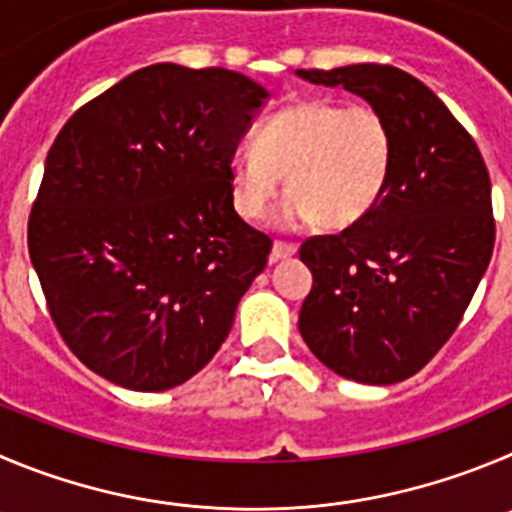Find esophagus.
Wrapping results in <instances>:
<instances>
[{
  "instance_id": "1",
  "label": "esophagus",
  "mask_w": 512,
  "mask_h": 512,
  "mask_svg": "<svg viewBox=\"0 0 512 512\" xmlns=\"http://www.w3.org/2000/svg\"><path fill=\"white\" fill-rule=\"evenodd\" d=\"M295 252H298V247L295 245H288V242H275V245H272V252H270V260L272 262L285 260V257H293Z\"/></svg>"
}]
</instances>
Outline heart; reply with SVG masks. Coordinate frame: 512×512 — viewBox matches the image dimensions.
Returning <instances> with one entry per match:
<instances>
[{"label":"heart","mask_w":512,"mask_h":512,"mask_svg":"<svg viewBox=\"0 0 512 512\" xmlns=\"http://www.w3.org/2000/svg\"><path fill=\"white\" fill-rule=\"evenodd\" d=\"M394 169V133L369 105L308 98L272 113L255 131V146L229 161V189L237 214L265 217L285 176L290 197L278 222L328 232L353 227L384 197Z\"/></svg>","instance_id":"heart-1"}]
</instances>
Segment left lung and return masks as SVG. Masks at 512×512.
Segmentation results:
<instances>
[{
	"label": "left lung",
	"mask_w": 512,
	"mask_h": 512,
	"mask_svg": "<svg viewBox=\"0 0 512 512\" xmlns=\"http://www.w3.org/2000/svg\"><path fill=\"white\" fill-rule=\"evenodd\" d=\"M298 75L361 95L394 133L379 204L300 247L313 272L300 336L343 379L396 384L450 341L490 265V174L470 133L414 75L376 62Z\"/></svg>",
	"instance_id": "8db88e82"
}]
</instances>
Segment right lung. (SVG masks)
I'll list each match as a JSON object with an SVG mask.
<instances>
[{
  "instance_id": "right-lung-1",
  "label": "right lung",
  "mask_w": 512,
  "mask_h": 512,
  "mask_svg": "<svg viewBox=\"0 0 512 512\" xmlns=\"http://www.w3.org/2000/svg\"><path fill=\"white\" fill-rule=\"evenodd\" d=\"M267 98L234 70L156 62L57 133L27 245L52 323L90 371L174 389L229 336L272 247L229 189V161Z\"/></svg>"
}]
</instances>
